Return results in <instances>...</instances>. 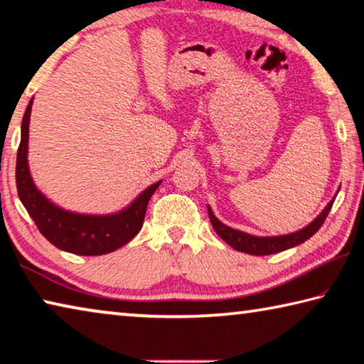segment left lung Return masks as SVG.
Masks as SVG:
<instances>
[{
  "instance_id": "obj_1",
  "label": "left lung",
  "mask_w": 364,
  "mask_h": 364,
  "mask_svg": "<svg viewBox=\"0 0 364 364\" xmlns=\"http://www.w3.org/2000/svg\"><path fill=\"white\" fill-rule=\"evenodd\" d=\"M333 200L327 203L324 211L321 213L311 224L306 225V228H303L299 232H294V234L281 235V237L248 235V234H245V232L235 230V229L229 228V225L223 224L216 216H214L210 206H208V214H210V221L213 224L214 230H216V234L221 237L225 243H229L232 248L237 250V252L263 256V255H272V253L284 252V250H289L291 247L300 245V243L308 240L309 237H313L321 229V225L324 224L327 214H329L331 208L333 205Z\"/></svg>"
}]
</instances>
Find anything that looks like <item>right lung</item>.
<instances>
[{"label": "right lung", "mask_w": 364, "mask_h": 364, "mask_svg": "<svg viewBox=\"0 0 364 364\" xmlns=\"http://www.w3.org/2000/svg\"><path fill=\"white\" fill-rule=\"evenodd\" d=\"M32 103L33 101L28 103L22 119L21 145L16 161V187L22 205L37 224L41 235L56 248L82 256L106 255L126 245L140 232L148 201L154 190L159 187L161 181L141 192L139 198L126 210L117 214H109V216L69 213L53 205L35 187L27 164L28 122H31Z\"/></svg>", "instance_id": "add662e5"}]
</instances>
